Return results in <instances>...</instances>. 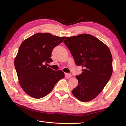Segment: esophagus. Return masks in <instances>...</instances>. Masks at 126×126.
Instances as JSON below:
<instances>
[{"label":"esophagus","mask_w":126,"mask_h":126,"mask_svg":"<svg viewBox=\"0 0 126 126\" xmlns=\"http://www.w3.org/2000/svg\"><path fill=\"white\" fill-rule=\"evenodd\" d=\"M71 77V75L69 73H65V77L66 78H69Z\"/></svg>","instance_id":"obj_1"}]
</instances>
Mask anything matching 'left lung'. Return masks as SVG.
Masks as SVG:
<instances>
[{
    "label": "left lung",
    "instance_id": "left-lung-1",
    "mask_svg": "<svg viewBox=\"0 0 126 126\" xmlns=\"http://www.w3.org/2000/svg\"><path fill=\"white\" fill-rule=\"evenodd\" d=\"M77 66L83 68L76 76L78 85L72 93L83 102L94 99L104 88L112 73V58L107 46L89 34L68 37L63 41Z\"/></svg>",
    "mask_w": 126,
    "mask_h": 126
}]
</instances>
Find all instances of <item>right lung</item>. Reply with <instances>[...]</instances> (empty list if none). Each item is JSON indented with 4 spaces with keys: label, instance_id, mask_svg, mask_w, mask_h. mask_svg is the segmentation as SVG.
<instances>
[{
    "label": "right lung",
    "instance_id": "right-lung-1",
    "mask_svg": "<svg viewBox=\"0 0 126 126\" xmlns=\"http://www.w3.org/2000/svg\"><path fill=\"white\" fill-rule=\"evenodd\" d=\"M66 37L49 33H37L22 42L15 59L19 83L25 92L34 98H43L50 93L56 83L64 77L62 70L47 67L52 62V51Z\"/></svg>",
    "mask_w": 126,
    "mask_h": 126
}]
</instances>
